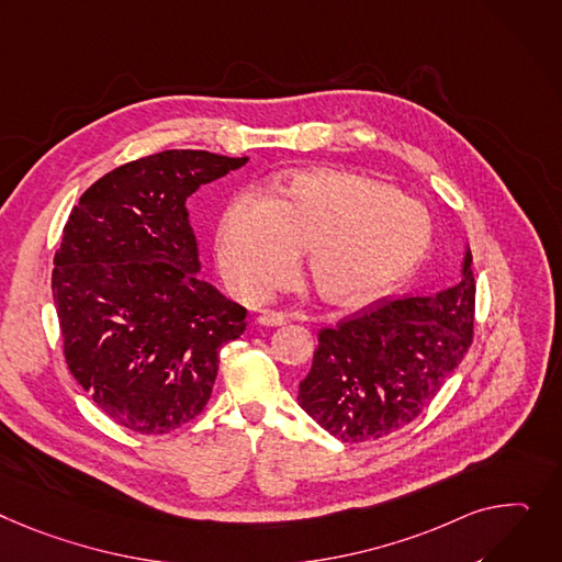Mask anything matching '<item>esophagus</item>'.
Instances as JSON below:
<instances>
[{
    "mask_svg": "<svg viewBox=\"0 0 562 562\" xmlns=\"http://www.w3.org/2000/svg\"><path fill=\"white\" fill-rule=\"evenodd\" d=\"M257 325H261V327H280V325H286V316H282L278 312H261L257 316Z\"/></svg>",
    "mask_w": 562,
    "mask_h": 562,
    "instance_id": "34e87169",
    "label": "esophagus"
}]
</instances>
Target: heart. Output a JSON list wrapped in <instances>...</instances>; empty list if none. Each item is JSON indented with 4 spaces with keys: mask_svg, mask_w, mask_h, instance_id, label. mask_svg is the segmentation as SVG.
I'll list each match as a JSON object with an SVG mask.
<instances>
[{
    "mask_svg": "<svg viewBox=\"0 0 562 562\" xmlns=\"http://www.w3.org/2000/svg\"><path fill=\"white\" fill-rule=\"evenodd\" d=\"M431 244L427 210L386 184L312 169L289 176L271 196L248 190L223 210L216 259L248 301L278 289L307 246V269L325 303L361 305L418 269Z\"/></svg>",
    "mask_w": 562,
    "mask_h": 562,
    "instance_id": "1",
    "label": "heart"
}]
</instances>
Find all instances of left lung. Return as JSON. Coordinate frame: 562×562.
<instances>
[{
    "label": "left lung",
    "instance_id": "8db88e82",
    "mask_svg": "<svg viewBox=\"0 0 562 562\" xmlns=\"http://www.w3.org/2000/svg\"><path fill=\"white\" fill-rule=\"evenodd\" d=\"M472 325L474 276L465 246L459 284L321 329L297 404L344 442L382 438L436 397L465 357Z\"/></svg>",
    "mask_w": 562,
    "mask_h": 562
}]
</instances>
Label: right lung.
<instances>
[{
	"label": "right lung",
	"instance_id": "right-lung-1",
	"mask_svg": "<svg viewBox=\"0 0 562 562\" xmlns=\"http://www.w3.org/2000/svg\"><path fill=\"white\" fill-rule=\"evenodd\" d=\"M173 148L112 169L71 210L52 293L65 359L122 427L158 436L210 400L221 348L246 329V307L201 280L190 199L244 167Z\"/></svg>",
	"mask_w": 562,
	"mask_h": 562
}]
</instances>
